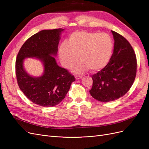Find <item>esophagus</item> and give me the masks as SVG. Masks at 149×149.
Here are the masks:
<instances>
[{"mask_svg":"<svg viewBox=\"0 0 149 149\" xmlns=\"http://www.w3.org/2000/svg\"><path fill=\"white\" fill-rule=\"evenodd\" d=\"M82 77H83L82 75H76L75 76V78L76 79H79L81 78H82Z\"/></svg>","mask_w":149,"mask_h":149,"instance_id":"1","label":"esophagus"}]
</instances>
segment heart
<instances>
[{"label": "heart", "instance_id": "heart-1", "mask_svg": "<svg viewBox=\"0 0 149 149\" xmlns=\"http://www.w3.org/2000/svg\"><path fill=\"white\" fill-rule=\"evenodd\" d=\"M114 48L111 36L106 33L76 31L71 34L68 43L62 42L59 49L61 63L65 68H70L78 60L73 71L81 73L86 70H100L108 63Z\"/></svg>", "mask_w": 149, "mask_h": 149}]
</instances>
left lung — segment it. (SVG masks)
<instances>
[{
  "instance_id": "left-lung-1",
  "label": "left lung",
  "mask_w": 149,
  "mask_h": 149,
  "mask_svg": "<svg viewBox=\"0 0 149 149\" xmlns=\"http://www.w3.org/2000/svg\"><path fill=\"white\" fill-rule=\"evenodd\" d=\"M114 52L107 65L93 74L89 91L101 102L114 101L124 96L131 88L137 73V58L130 43L123 36L112 31Z\"/></svg>"
}]
</instances>
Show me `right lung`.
I'll list each match as a JSON object with an SVG mask.
<instances>
[{
	"mask_svg": "<svg viewBox=\"0 0 149 149\" xmlns=\"http://www.w3.org/2000/svg\"><path fill=\"white\" fill-rule=\"evenodd\" d=\"M63 30L56 29L39 31L26 40L17 54L15 73L19 87L30 101L43 107L54 106L61 102L75 81L68 71L58 66L52 56L56 55ZM29 57L43 61L45 71L40 77L33 78L24 71L23 61Z\"/></svg>",
	"mask_w": 149,
	"mask_h": 149,
	"instance_id": "right-lung-1",
	"label": "right lung"
}]
</instances>
